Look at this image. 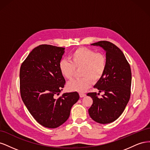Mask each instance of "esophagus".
Segmentation results:
<instances>
[{
	"label": "esophagus",
	"instance_id": "obj_1",
	"mask_svg": "<svg viewBox=\"0 0 150 150\" xmlns=\"http://www.w3.org/2000/svg\"><path fill=\"white\" fill-rule=\"evenodd\" d=\"M79 96H80V97H81V98H83V97L86 96V94L81 93H79Z\"/></svg>",
	"mask_w": 150,
	"mask_h": 150
}]
</instances>
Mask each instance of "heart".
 Here are the masks:
<instances>
[{
    "label": "heart",
    "instance_id": "1",
    "mask_svg": "<svg viewBox=\"0 0 150 150\" xmlns=\"http://www.w3.org/2000/svg\"><path fill=\"white\" fill-rule=\"evenodd\" d=\"M69 61L62 60L59 64L61 74L64 78L70 79L79 69L81 78L72 79L67 83V88L71 91L83 93L92 84L96 83L105 73L107 59L101 52H96L88 47H79L69 55Z\"/></svg>",
    "mask_w": 150,
    "mask_h": 150
}]
</instances>
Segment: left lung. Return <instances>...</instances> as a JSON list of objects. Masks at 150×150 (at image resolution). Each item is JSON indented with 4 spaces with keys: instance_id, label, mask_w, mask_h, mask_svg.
<instances>
[{
    "instance_id": "left-lung-1",
    "label": "left lung",
    "mask_w": 150,
    "mask_h": 150,
    "mask_svg": "<svg viewBox=\"0 0 150 150\" xmlns=\"http://www.w3.org/2000/svg\"><path fill=\"white\" fill-rule=\"evenodd\" d=\"M106 51L107 67L103 78L94 86L99 92H104L101 98L96 93H89L93 104L88 110L91 118L101 124L115 121L121 116L131 95V71L130 65L121 50L106 40L92 44Z\"/></svg>"
}]
</instances>
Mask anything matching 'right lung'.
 <instances>
[{"mask_svg":"<svg viewBox=\"0 0 150 150\" xmlns=\"http://www.w3.org/2000/svg\"><path fill=\"white\" fill-rule=\"evenodd\" d=\"M64 48L39 45L33 49L20 69V92L22 101L38 123L57 128L69 118L72 106L78 101V93H64L65 79L59 64Z\"/></svg>","mask_w":150,"mask_h":150,"instance_id":"1","label":"right lung"}]
</instances>
